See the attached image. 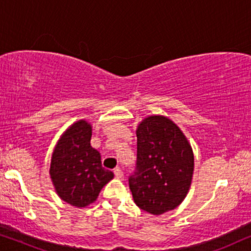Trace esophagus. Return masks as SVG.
Wrapping results in <instances>:
<instances>
[{
	"label": "esophagus",
	"instance_id": "1",
	"mask_svg": "<svg viewBox=\"0 0 251 251\" xmlns=\"http://www.w3.org/2000/svg\"><path fill=\"white\" fill-rule=\"evenodd\" d=\"M113 173H115L116 178H118V179H122L124 176V172L119 168H116L115 170H113Z\"/></svg>",
	"mask_w": 251,
	"mask_h": 251
}]
</instances>
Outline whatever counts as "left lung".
<instances>
[{
  "label": "left lung",
  "mask_w": 251,
  "mask_h": 251,
  "mask_svg": "<svg viewBox=\"0 0 251 251\" xmlns=\"http://www.w3.org/2000/svg\"><path fill=\"white\" fill-rule=\"evenodd\" d=\"M135 170L128 185L140 209L162 215L176 208L192 182L194 155L186 136L172 120L151 116L138 126Z\"/></svg>",
  "instance_id": "left-lung-1"
}]
</instances>
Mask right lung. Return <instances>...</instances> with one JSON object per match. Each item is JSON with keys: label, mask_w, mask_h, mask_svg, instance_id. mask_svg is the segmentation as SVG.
<instances>
[{"label": "right lung", "mask_w": 251, "mask_h": 251, "mask_svg": "<svg viewBox=\"0 0 251 251\" xmlns=\"http://www.w3.org/2000/svg\"><path fill=\"white\" fill-rule=\"evenodd\" d=\"M92 126L85 120L73 124L53 150L50 176L63 201L85 208L98 199L113 173L102 166L101 155L92 148Z\"/></svg>", "instance_id": "right-lung-1"}]
</instances>
